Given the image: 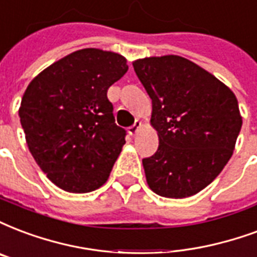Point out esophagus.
I'll return each mask as SVG.
<instances>
[{"label": "esophagus", "instance_id": "obj_1", "mask_svg": "<svg viewBox=\"0 0 257 257\" xmlns=\"http://www.w3.org/2000/svg\"><path fill=\"white\" fill-rule=\"evenodd\" d=\"M141 127H142V123H141L140 120H137L134 124L131 127H128V134H130L131 137H136L138 133H140Z\"/></svg>", "mask_w": 257, "mask_h": 257}]
</instances>
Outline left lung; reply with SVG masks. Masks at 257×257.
Wrapping results in <instances>:
<instances>
[{
  "instance_id": "8db88e82",
  "label": "left lung",
  "mask_w": 257,
  "mask_h": 257,
  "mask_svg": "<svg viewBox=\"0 0 257 257\" xmlns=\"http://www.w3.org/2000/svg\"><path fill=\"white\" fill-rule=\"evenodd\" d=\"M133 66L153 103L150 124L160 142L142 160L148 186L171 199L198 194L233 154L242 124L236 94L179 55L141 58Z\"/></svg>"
}]
</instances>
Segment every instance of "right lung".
I'll return each mask as SVG.
<instances>
[{
    "label": "right lung",
    "mask_w": 257,
    "mask_h": 257,
    "mask_svg": "<svg viewBox=\"0 0 257 257\" xmlns=\"http://www.w3.org/2000/svg\"><path fill=\"white\" fill-rule=\"evenodd\" d=\"M127 70L120 54L82 48L46 67L27 86L19 108L27 145L61 190L86 194L108 180L126 131L115 124L107 92Z\"/></svg>",
    "instance_id": "right-lung-1"
}]
</instances>
